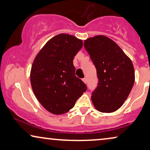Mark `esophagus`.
<instances>
[{
    "instance_id": "1",
    "label": "esophagus",
    "mask_w": 150,
    "mask_h": 150,
    "mask_svg": "<svg viewBox=\"0 0 150 150\" xmlns=\"http://www.w3.org/2000/svg\"><path fill=\"white\" fill-rule=\"evenodd\" d=\"M83 81L85 83V84H87V79L86 78H84V79H83Z\"/></svg>"
}]
</instances>
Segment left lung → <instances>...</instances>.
Returning <instances> with one entry per match:
<instances>
[{
  "instance_id": "obj_1",
  "label": "left lung",
  "mask_w": 150,
  "mask_h": 150,
  "mask_svg": "<svg viewBox=\"0 0 150 150\" xmlns=\"http://www.w3.org/2000/svg\"><path fill=\"white\" fill-rule=\"evenodd\" d=\"M84 46L99 79L91 98L94 107L102 112L115 111L124 103L134 85L132 61L114 41L104 35L87 39Z\"/></svg>"
}]
</instances>
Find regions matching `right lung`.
<instances>
[{"mask_svg":"<svg viewBox=\"0 0 150 150\" xmlns=\"http://www.w3.org/2000/svg\"><path fill=\"white\" fill-rule=\"evenodd\" d=\"M83 41L71 35L53 37L36 55L30 74L33 91L48 112L62 115L75 105L87 86L75 76L74 57Z\"/></svg>","mask_w":150,"mask_h":150,"instance_id":"obj_1","label":"right lung"}]
</instances>
